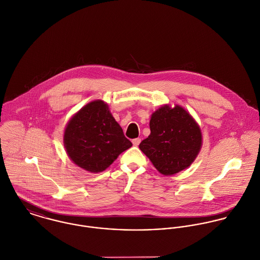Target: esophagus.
Masks as SVG:
<instances>
[{"label": "esophagus", "instance_id": "esophagus-1", "mask_svg": "<svg viewBox=\"0 0 260 260\" xmlns=\"http://www.w3.org/2000/svg\"><path fill=\"white\" fill-rule=\"evenodd\" d=\"M141 141H142V140L139 139V138H138V139H134V140H133V145H134L135 147H138V146L141 144Z\"/></svg>", "mask_w": 260, "mask_h": 260}]
</instances>
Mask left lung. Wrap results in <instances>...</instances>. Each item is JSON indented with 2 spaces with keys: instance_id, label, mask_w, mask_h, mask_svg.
I'll list each match as a JSON object with an SVG mask.
<instances>
[{
  "instance_id": "obj_1",
  "label": "left lung",
  "mask_w": 260,
  "mask_h": 260,
  "mask_svg": "<svg viewBox=\"0 0 260 260\" xmlns=\"http://www.w3.org/2000/svg\"><path fill=\"white\" fill-rule=\"evenodd\" d=\"M150 128L151 135L140 144V149L165 176L187 169L201 150L200 126L180 105L157 108L151 116Z\"/></svg>"
}]
</instances>
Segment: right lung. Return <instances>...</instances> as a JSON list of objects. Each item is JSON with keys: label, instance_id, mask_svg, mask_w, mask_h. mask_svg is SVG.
<instances>
[{"label": "right lung", "instance_id": "add662e5", "mask_svg": "<svg viewBox=\"0 0 260 260\" xmlns=\"http://www.w3.org/2000/svg\"><path fill=\"white\" fill-rule=\"evenodd\" d=\"M71 160L90 173L107 169L133 144L103 101L84 105L68 121L63 137Z\"/></svg>", "mask_w": 260, "mask_h": 260}]
</instances>
